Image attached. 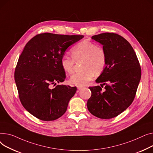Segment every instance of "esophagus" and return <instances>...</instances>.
<instances>
[{
	"instance_id": "1",
	"label": "esophagus",
	"mask_w": 153,
	"mask_h": 153,
	"mask_svg": "<svg viewBox=\"0 0 153 153\" xmlns=\"http://www.w3.org/2000/svg\"><path fill=\"white\" fill-rule=\"evenodd\" d=\"M83 88V87H82V86H78L77 88H78V90H80V89H82Z\"/></svg>"
}]
</instances>
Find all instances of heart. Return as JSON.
I'll use <instances>...</instances> for the list:
<instances>
[{"instance_id":"heart-1","label":"heart","mask_w":153,"mask_h":153,"mask_svg":"<svg viewBox=\"0 0 153 153\" xmlns=\"http://www.w3.org/2000/svg\"><path fill=\"white\" fill-rule=\"evenodd\" d=\"M71 58L67 55H63L60 64L62 68L67 74L73 71L75 61L83 60L82 72L74 74L71 75L69 82L71 85L83 86L90 82L95 74L99 75L104 70L107 57L104 50L97 46L92 42L83 41L76 44L71 49Z\"/></svg>"}]
</instances>
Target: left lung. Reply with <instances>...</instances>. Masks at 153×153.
<instances>
[{"label":"left lung","instance_id":"8db88e82","mask_svg":"<svg viewBox=\"0 0 153 153\" xmlns=\"http://www.w3.org/2000/svg\"><path fill=\"white\" fill-rule=\"evenodd\" d=\"M102 45L106 65L96 79L100 86L89 87L88 111L98 118L109 119L126 110L135 96L141 75V67L131 44L121 36L105 33L91 37Z\"/></svg>","mask_w":153,"mask_h":153}]
</instances>
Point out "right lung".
Listing matches in <instances>:
<instances>
[{"mask_svg":"<svg viewBox=\"0 0 153 153\" xmlns=\"http://www.w3.org/2000/svg\"><path fill=\"white\" fill-rule=\"evenodd\" d=\"M83 37L46 33L26 44L15 68V81L23 106L36 118L54 120L66 112L77 88L56 86L66 78L60 61L67 48Z\"/></svg>","mask_w":153,"mask_h":153,"instance_id":"obj_1","label":"right lung"}]
</instances>
